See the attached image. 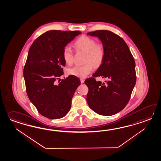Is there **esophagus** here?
<instances>
[{
    "label": "esophagus",
    "mask_w": 161,
    "mask_h": 161,
    "mask_svg": "<svg viewBox=\"0 0 161 161\" xmlns=\"http://www.w3.org/2000/svg\"><path fill=\"white\" fill-rule=\"evenodd\" d=\"M80 81H81V84H83L84 82V80L83 79H80Z\"/></svg>",
    "instance_id": "34e87169"
}]
</instances>
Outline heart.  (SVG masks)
<instances>
[{
	"label": "heart",
	"instance_id": "1",
	"mask_svg": "<svg viewBox=\"0 0 161 161\" xmlns=\"http://www.w3.org/2000/svg\"><path fill=\"white\" fill-rule=\"evenodd\" d=\"M75 46L77 50L85 53V63L82 66L76 65L68 69V74L80 78H85L92 71L93 67L99 66L103 61L105 49L103 45L97 43L95 40L88 36H82L77 40ZM64 62L68 64H72L73 59V51L70 47L65 46L62 52Z\"/></svg>",
	"mask_w": 161,
	"mask_h": 161
}]
</instances>
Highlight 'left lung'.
<instances>
[{"label":"left lung","mask_w":161,"mask_h":161,"mask_svg":"<svg viewBox=\"0 0 161 161\" xmlns=\"http://www.w3.org/2000/svg\"><path fill=\"white\" fill-rule=\"evenodd\" d=\"M98 37L103 45L105 55L94 77L106 79L104 82L88 78L86 102L98 114H115L126 106L136 84L135 62L128 45L121 37L109 31L99 30L87 33Z\"/></svg>","instance_id":"left-lung-1"}]
</instances>
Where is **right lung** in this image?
I'll use <instances>...</instances> for the list:
<instances>
[{
	"mask_svg": "<svg viewBox=\"0 0 161 161\" xmlns=\"http://www.w3.org/2000/svg\"><path fill=\"white\" fill-rule=\"evenodd\" d=\"M80 31H50L37 38L29 50L24 69L26 93L40 114L59 119L70 110L72 99L81 82L75 75L58 82L66 62L62 52Z\"/></svg>",
	"mask_w": 161,
	"mask_h": 161,
	"instance_id": "add662e5",
	"label": "right lung"
}]
</instances>
